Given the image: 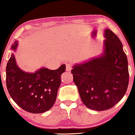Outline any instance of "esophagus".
<instances>
[{"label":"esophagus","mask_w":135,"mask_h":135,"mask_svg":"<svg viewBox=\"0 0 135 135\" xmlns=\"http://www.w3.org/2000/svg\"><path fill=\"white\" fill-rule=\"evenodd\" d=\"M66 71L69 72V71H71V69H72V66L70 65L69 64H66Z\"/></svg>","instance_id":"esophagus-1"}]
</instances>
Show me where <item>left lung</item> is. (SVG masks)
I'll return each instance as SVG.
<instances>
[{"label": "left lung", "instance_id": "obj_1", "mask_svg": "<svg viewBox=\"0 0 135 135\" xmlns=\"http://www.w3.org/2000/svg\"><path fill=\"white\" fill-rule=\"evenodd\" d=\"M103 52L73 66V80L86 108L101 111L119 102L129 82L128 60L118 37L104 30Z\"/></svg>", "mask_w": 135, "mask_h": 135}]
</instances>
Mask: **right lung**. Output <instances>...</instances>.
<instances>
[{"instance_id": "1", "label": "right lung", "mask_w": 135, "mask_h": 135, "mask_svg": "<svg viewBox=\"0 0 135 135\" xmlns=\"http://www.w3.org/2000/svg\"><path fill=\"white\" fill-rule=\"evenodd\" d=\"M18 46L16 40L11 47L13 52L7 64V90L13 100L23 109L31 113H43L55 104L66 65L62 64L56 70L43 67L34 73L24 71L18 67L14 55Z\"/></svg>"}]
</instances>
